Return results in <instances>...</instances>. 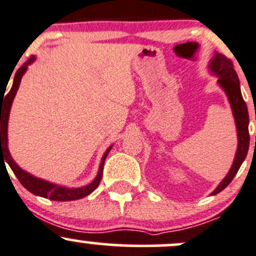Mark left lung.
Masks as SVG:
<instances>
[{"mask_svg": "<svg viewBox=\"0 0 256 256\" xmlns=\"http://www.w3.org/2000/svg\"><path fill=\"white\" fill-rule=\"evenodd\" d=\"M208 67L211 74H214V76H216L217 78H218L217 79V84L221 86V89L224 90V94L227 95L228 102H230L233 117H234L236 130H237L238 138L237 151H236L234 160H233L232 166H230L226 177L220 182L215 190L211 193V195H216L218 194L220 192L224 190L228 184L230 183L233 177L237 174L239 167L242 166L243 161L246 160V154H248L249 150L250 142L249 114L248 107H246V104L244 102L243 96H242L240 83H239L238 76L237 73H236L234 68H233L232 61L226 58L224 54L215 52Z\"/></svg>", "mask_w": 256, "mask_h": 256, "instance_id": "left-lung-1", "label": "left lung"}]
</instances>
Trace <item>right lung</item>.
I'll return each instance as SVG.
<instances>
[{"label": "right lung", "instance_id": "1", "mask_svg": "<svg viewBox=\"0 0 256 256\" xmlns=\"http://www.w3.org/2000/svg\"><path fill=\"white\" fill-rule=\"evenodd\" d=\"M36 60V57L32 56L16 72L14 79H13V84L10 90L8 92V94L4 95V92H1V164H4V161L10 164V170L13 173L17 176L19 182L22 183V186L26 189H28L30 193L39 195V196L48 198V199L54 200V202H70V200H78L86 196V195L92 194V192L98 188V186L100 184L101 178H102V172H104V164L108 155L110 150L112 149L114 145H111L110 148H107V150L104 154L102 158H101L100 166H98V171L96 177L94 178L92 183H89L88 186H80V188H67V186H58V184H54L51 182H48L45 180H41V178L34 177L30 173L26 172L24 170H22L20 167L16 164L14 160L10 156V150H8V120H10V107H12L13 100H14V96L17 94L18 88L20 85V80L23 78L24 73L28 70V66L32 64V62Z\"/></svg>", "mask_w": 256, "mask_h": 256}]
</instances>
